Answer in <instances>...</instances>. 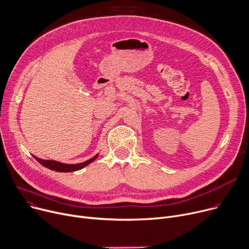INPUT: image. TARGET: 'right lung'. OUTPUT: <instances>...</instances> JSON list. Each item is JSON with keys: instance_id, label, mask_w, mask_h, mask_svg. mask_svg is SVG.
Listing matches in <instances>:
<instances>
[{"instance_id": "add662e5", "label": "right lung", "mask_w": 249, "mask_h": 249, "mask_svg": "<svg viewBox=\"0 0 249 249\" xmlns=\"http://www.w3.org/2000/svg\"><path fill=\"white\" fill-rule=\"evenodd\" d=\"M99 154H96L94 157H92L91 159L85 160V162L79 163V164H65V163H60L57 162V160H42L39 159L35 156H33L38 162L44 166L45 168H48L52 171L55 172H62V173H68V172H74V171H78L84 167H86L87 165H89L90 163H92L93 160L98 157Z\"/></svg>"}]
</instances>
